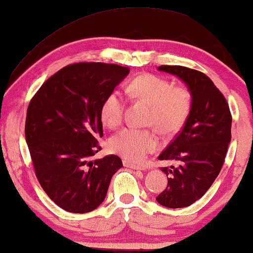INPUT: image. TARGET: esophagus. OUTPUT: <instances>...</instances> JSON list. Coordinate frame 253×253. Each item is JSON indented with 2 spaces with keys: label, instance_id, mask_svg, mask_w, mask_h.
<instances>
[{
  "label": "esophagus",
  "instance_id": "obj_1",
  "mask_svg": "<svg viewBox=\"0 0 253 253\" xmlns=\"http://www.w3.org/2000/svg\"><path fill=\"white\" fill-rule=\"evenodd\" d=\"M123 165H124V167H126V168H131V169H143L141 167H139V166L134 165V164H132V162H130V161H123Z\"/></svg>",
  "mask_w": 253,
  "mask_h": 253
}]
</instances>
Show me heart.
Segmentation results:
<instances>
[{
    "mask_svg": "<svg viewBox=\"0 0 253 253\" xmlns=\"http://www.w3.org/2000/svg\"><path fill=\"white\" fill-rule=\"evenodd\" d=\"M131 99L151 106L148 124L164 134H174L184 126L192 105L191 93L184 86H174L161 76L144 74L131 79L126 86ZM124 116V100L119 91L105 96L100 106V117L108 127L119 126ZM109 150L126 160L139 164L159 147L158 133L153 129L126 127L109 139Z\"/></svg>",
    "mask_w": 253,
    "mask_h": 253,
    "instance_id": "b5f03b06",
    "label": "heart"
}]
</instances>
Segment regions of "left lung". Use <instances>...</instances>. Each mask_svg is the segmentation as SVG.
<instances>
[{
	"instance_id": "1",
	"label": "left lung",
	"mask_w": 253,
	"mask_h": 253,
	"mask_svg": "<svg viewBox=\"0 0 253 253\" xmlns=\"http://www.w3.org/2000/svg\"><path fill=\"white\" fill-rule=\"evenodd\" d=\"M159 70L181 78L192 94L184 126L159 155V160L179 165L161 167L168 184L157 202L182 209L202 198L219 175L231 139V113L224 95L202 71L182 65H160Z\"/></svg>"
}]
</instances>
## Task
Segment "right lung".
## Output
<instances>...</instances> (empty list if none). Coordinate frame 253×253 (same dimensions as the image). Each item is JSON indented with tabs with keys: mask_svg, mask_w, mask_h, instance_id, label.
Listing matches in <instances>:
<instances>
[{
	"mask_svg": "<svg viewBox=\"0 0 253 253\" xmlns=\"http://www.w3.org/2000/svg\"><path fill=\"white\" fill-rule=\"evenodd\" d=\"M129 68L78 62L62 68L27 107L25 138L34 172L47 196L68 212L87 213L106 198L117 155L93 160L103 136L100 106Z\"/></svg>",
	"mask_w": 253,
	"mask_h": 253,
	"instance_id": "right-lung-1",
	"label": "right lung"
}]
</instances>
